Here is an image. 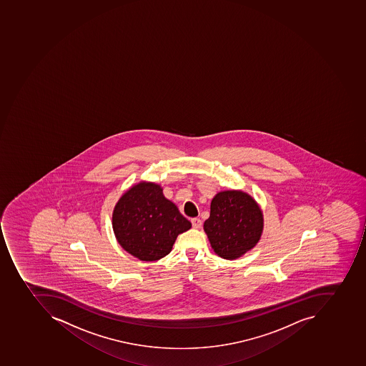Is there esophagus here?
<instances>
[{
    "label": "esophagus",
    "mask_w": 366,
    "mask_h": 366,
    "mask_svg": "<svg viewBox=\"0 0 366 366\" xmlns=\"http://www.w3.org/2000/svg\"><path fill=\"white\" fill-rule=\"evenodd\" d=\"M192 224L195 229H199L202 227V219L199 217H194V219H192Z\"/></svg>",
    "instance_id": "1"
}]
</instances>
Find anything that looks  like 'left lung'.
I'll list each match as a JSON object with an SVG mask.
<instances>
[{"label":"left lung","mask_w":366,"mask_h":366,"mask_svg":"<svg viewBox=\"0 0 366 366\" xmlns=\"http://www.w3.org/2000/svg\"><path fill=\"white\" fill-rule=\"evenodd\" d=\"M262 224V213L254 198L239 190H225L212 199L204 229L215 254L237 259L256 246Z\"/></svg>","instance_id":"left-lung-1"}]
</instances>
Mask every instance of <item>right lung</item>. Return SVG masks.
Here are the masks:
<instances>
[{"instance_id":"add662e5","label":"right lung","mask_w":366,"mask_h":366,"mask_svg":"<svg viewBox=\"0 0 366 366\" xmlns=\"http://www.w3.org/2000/svg\"><path fill=\"white\" fill-rule=\"evenodd\" d=\"M112 227L120 246L143 262H154L170 252L177 237L192 227L162 188L139 182L124 194L112 214Z\"/></svg>"}]
</instances>
